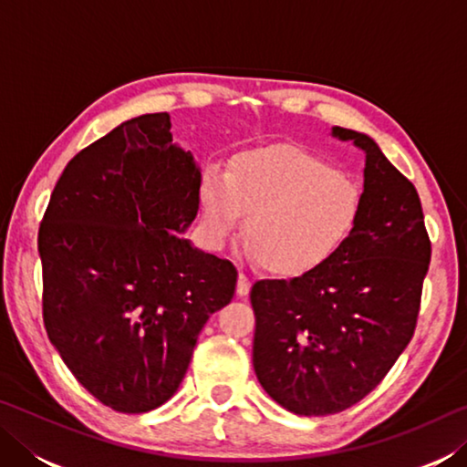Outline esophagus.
<instances>
[{"instance_id":"obj_1","label":"esophagus","mask_w":467,"mask_h":467,"mask_svg":"<svg viewBox=\"0 0 467 467\" xmlns=\"http://www.w3.org/2000/svg\"><path fill=\"white\" fill-rule=\"evenodd\" d=\"M249 290H251V278H249L247 274L239 272V282H236V295L247 296Z\"/></svg>"}]
</instances>
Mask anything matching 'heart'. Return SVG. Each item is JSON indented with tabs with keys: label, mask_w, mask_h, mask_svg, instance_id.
I'll return each mask as SVG.
<instances>
[{
	"label": "heart",
	"mask_w": 467,
	"mask_h": 467,
	"mask_svg": "<svg viewBox=\"0 0 467 467\" xmlns=\"http://www.w3.org/2000/svg\"><path fill=\"white\" fill-rule=\"evenodd\" d=\"M205 234L223 247L239 233L249 255L282 275H305L327 264L352 234L360 189L346 172L292 146L241 154L228 177L205 172L200 187Z\"/></svg>",
	"instance_id": "1"
}]
</instances>
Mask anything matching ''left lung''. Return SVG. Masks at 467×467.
Wrapping results in <instances>:
<instances>
[{
	"label": "left lung",
	"mask_w": 467,
	"mask_h": 467,
	"mask_svg": "<svg viewBox=\"0 0 467 467\" xmlns=\"http://www.w3.org/2000/svg\"><path fill=\"white\" fill-rule=\"evenodd\" d=\"M331 136L365 152L357 226L315 272L251 288L253 368L300 416L342 412L383 381L414 336L431 264L416 187L373 138L344 128Z\"/></svg>",
	"instance_id": "obj_1"
}]
</instances>
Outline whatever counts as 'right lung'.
<instances>
[{"label":"right lung","mask_w":467,"mask_h":467,"mask_svg":"<svg viewBox=\"0 0 467 467\" xmlns=\"http://www.w3.org/2000/svg\"><path fill=\"white\" fill-rule=\"evenodd\" d=\"M200 185L169 113H150L78 152L47 205V336L82 387L117 412L171 400L205 321L234 295L236 267L179 236L200 210Z\"/></svg>","instance_id":"obj_1"}]
</instances>
